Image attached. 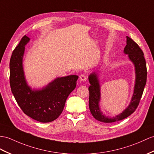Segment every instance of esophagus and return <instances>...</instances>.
Instances as JSON below:
<instances>
[{"label": "esophagus", "instance_id": "obj_1", "mask_svg": "<svg viewBox=\"0 0 154 154\" xmlns=\"http://www.w3.org/2000/svg\"><path fill=\"white\" fill-rule=\"evenodd\" d=\"M80 79L81 81L82 82H85L86 81V76L84 74H82L81 75H80Z\"/></svg>", "mask_w": 154, "mask_h": 154}]
</instances>
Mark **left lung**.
Instances as JSON below:
<instances>
[{
    "label": "left lung",
    "mask_w": 154,
    "mask_h": 154,
    "mask_svg": "<svg viewBox=\"0 0 154 154\" xmlns=\"http://www.w3.org/2000/svg\"><path fill=\"white\" fill-rule=\"evenodd\" d=\"M123 52L128 55L129 59L133 63L135 67L136 78L132 99L129 105L122 112V113L112 118L103 114L99 108L100 88L98 76L95 72H93L89 76V82L91 84L89 87V110L93 117L101 122L112 123L120 121L128 117L136 110L144 91L147 79V69L143 51L134 41L129 36H127V45Z\"/></svg>",
    "instance_id": "obj_1"
}]
</instances>
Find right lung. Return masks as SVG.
<instances>
[{"label":"right lung","mask_w":154,"mask_h":154,"mask_svg":"<svg viewBox=\"0 0 154 154\" xmlns=\"http://www.w3.org/2000/svg\"><path fill=\"white\" fill-rule=\"evenodd\" d=\"M30 38L24 36L13 51L10 61V84L18 105L24 113L42 123L51 122L62 113L67 97L75 89L78 76L57 78L46 87L35 90L27 85L23 68L25 46Z\"/></svg>","instance_id":"right-lung-1"}]
</instances>
